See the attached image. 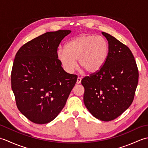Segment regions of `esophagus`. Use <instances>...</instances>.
Returning <instances> with one entry per match:
<instances>
[{
    "instance_id": "1",
    "label": "esophagus",
    "mask_w": 148,
    "mask_h": 148,
    "mask_svg": "<svg viewBox=\"0 0 148 148\" xmlns=\"http://www.w3.org/2000/svg\"><path fill=\"white\" fill-rule=\"evenodd\" d=\"M81 82V78L79 77H78L77 79L76 83H77V84H80Z\"/></svg>"
}]
</instances>
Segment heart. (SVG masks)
<instances>
[{"label": "heart", "mask_w": 148, "mask_h": 148, "mask_svg": "<svg viewBox=\"0 0 148 148\" xmlns=\"http://www.w3.org/2000/svg\"><path fill=\"white\" fill-rule=\"evenodd\" d=\"M109 53V45L100 36L83 34L66 43L65 49H60L57 58L64 70L69 74L79 67L90 74L99 72L104 65Z\"/></svg>", "instance_id": "heart-1"}]
</instances>
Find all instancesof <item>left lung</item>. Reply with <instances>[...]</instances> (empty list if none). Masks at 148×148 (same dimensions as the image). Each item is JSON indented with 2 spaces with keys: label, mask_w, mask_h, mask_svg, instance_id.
Instances as JSON below:
<instances>
[{
  "label": "left lung",
  "mask_w": 148,
  "mask_h": 148,
  "mask_svg": "<svg viewBox=\"0 0 148 148\" xmlns=\"http://www.w3.org/2000/svg\"><path fill=\"white\" fill-rule=\"evenodd\" d=\"M102 34L109 44L108 58L99 72L84 77L81 84L87 109L97 119L109 121L132 103L139 72L130 49L110 34Z\"/></svg>",
  "instance_id": "obj_1"
}]
</instances>
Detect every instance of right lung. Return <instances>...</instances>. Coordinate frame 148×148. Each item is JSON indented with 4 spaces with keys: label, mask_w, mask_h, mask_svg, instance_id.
<instances>
[{
    "label": "right lung",
    "mask_w": 148,
    "mask_h": 148,
    "mask_svg": "<svg viewBox=\"0 0 148 148\" xmlns=\"http://www.w3.org/2000/svg\"><path fill=\"white\" fill-rule=\"evenodd\" d=\"M71 32H46L25 44L16 54L11 88L19 111L34 123L53 120L76 83L77 76L66 72L57 58L60 43Z\"/></svg>",
    "instance_id": "right-lung-1"
}]
</instances>
